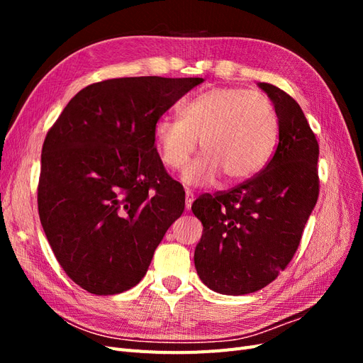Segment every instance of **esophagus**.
<instances>
[{
    "label": "esophagus",
    "mask_w": 363,
    "mask_h": 363,
    "mask_svg": "<svg viewBox=\"0 0 363 363\" xmlns=\"http://www.w3.org/2000/svg\"><path fill=\"white\" fill-rule=\"evenodd\" d=\"M192 203H194V192L188 189L186 191V208H188V211H191Z\"/></svg>",
    "instance_id": "1"
}]
</instances>
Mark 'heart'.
Segmentation results:
<instances>
[{
  "label": "heart",
  "instance_id": "obj_1",
  "mask_svg": "<svg viewBox=\"0 0 363 363\" xmlns=\"http://www.w3.org/2000/svg\"><path fill=\"white\" fill-rule=\"evenodd\" d=\"M279 131L269 98L244 87H215L196 95L182 108V118L162 116L155 138L160 159L182 169L199 145L203 155L183 174L188 184L203 186L224 174L227 182H244L269 160Z\"/></svg>",
  "mask_w": 363,
  "mask_h": 363
}]
</instances>
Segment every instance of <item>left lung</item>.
Returning <instances> with one entry per match:
<instances>
[{"label":"left lung","mask_w":363,"mask_h":363,"mask_svg":"<svg viewBox=\"0 0 363 363\" xmlns=\"http://www.w3.org/2000/svg\"><path fill=\"white\" fill-rule=\"evenodd\" d=\"M276 107L279 144L255 177L192 204L203 224L195 268L206 286L225 295L265 288L289 265L320 194L315 133L291 95L260 83Z\"/></svg>","instance_id":"left-lung-1"}]
</instances>
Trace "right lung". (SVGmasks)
<instances>
[{"mask_svg": "<svg viewBox=\"0 0 363 363\" xmlns=\"http://www.w3.org/2000/svg\"><path fill=\"white\" fill-rule=\"evenodd\" d=\"M200 77H125L77 94L48 130L38 208L54 256L95 295L131 289L184 211L183 186L164 169L156 121Z\"/></svg>", "mask_w": 363, "mask_h": 363, "instance_id": "right-lung-1", "label": "right lung"}]
</instances>
